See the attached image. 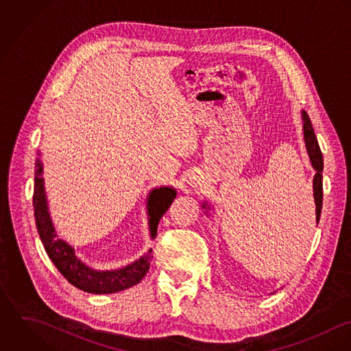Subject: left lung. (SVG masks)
Listing matches in <instances>:
<instances>
[{"instance_id":"obj_1","label":"left lung","mask_w":351,"mask_h":351,"mask_svg":"<svg viewBox=\"0 0 351 351\" xmlns=\"http://www.w3.org/2000/svg\"><path fill=\"white\" fill-rule=\"evenodd\" d=\"M302 122H304L305 146H306L312 167L316 171V175L313 178V197L316 204V222H319L320 214H322V206H323V154L306 111H302Z\"/></svg>"}]
</instances>
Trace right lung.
<instances>
[{
  "label": "right lung",
  "instance_id": "1",
  "mask_svg": "<svg viewBox=\"0 0 351 351\" xmlns=\"http://www.w3.org/2000/svg\"><path fill=\"white\" fill-rule=\"evenodd\" d=\"M42 162L38 160L35 164V186H34V215L40 240L49 258L53 261L58 271L73 286L92 294H110L129 289L146 276L152 262V250L143 255L140 261L114 271H96L85 266L74 255V250L65 241L57 239L50 214L47 211V202L42 178ZM176 197V191L171 187L154 189L147 201V210L150 215V234L156 236L157 225L164 213L168 210Z\"/></svg>",
  "mask_w": 351,
  "mask_h": 351
}]
</instances>
